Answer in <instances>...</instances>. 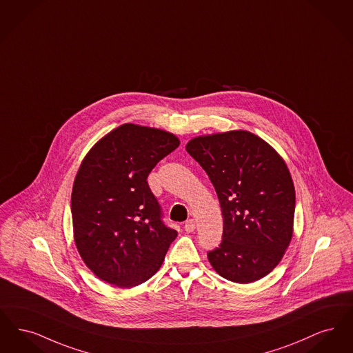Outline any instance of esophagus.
Masks as SVG:
<instances>
[{
	"mask_svg": "<svg viewBox=\"0 0 353 353\" xmlns=\"http://www.w3.org/2000/svg\"><path fill=\"white\" fill-rule=\"evenodd\" d=\"M184 230L188 232V233L195 230V220H194V219H190V220H187V221L184 223Z\"/></svg>",
	"mask_w": 353,
	"mask_h": 353,
	"instance_id": "1",
	"label": "esophagus"
}]
</instances>
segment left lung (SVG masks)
<instances>
[{"label": "left lung", "mask_w": 353, "mask_h": 353, "mask_svg": "<svg viewBox=\"0 0 353 353\" xmlns=\"http://www.w3.org/2000/svg\"><path fill=\"white\" fill-rule=\"evenodd\" d=\"M185 150L207 172L223 211V240L207 253L212 268L237 283L269 274L292 236L295 190L283 159L245 130L194 138Z\"/></svg>", "instance_id": "obj_1"}]
</instances>
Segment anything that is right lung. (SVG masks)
Listing matches in <instances>:
<instances>
[{"instance_id":"add662e5","label":"right lung","mask_w":353,"mask_h":353,"mask_svg":"<svg viewBox=\"0 0 353 353\" xmlns=\"http://www.w3.org/2000/svg\"><path fill=\"white\" fill-rule=\"evenodd\" d=\"M178 146L169 132L125 123L81 162L71 196L75 243L100 279L133 288L161 268L178 233L165 224L148 176Z\"/></svg>"}]
</instances>
